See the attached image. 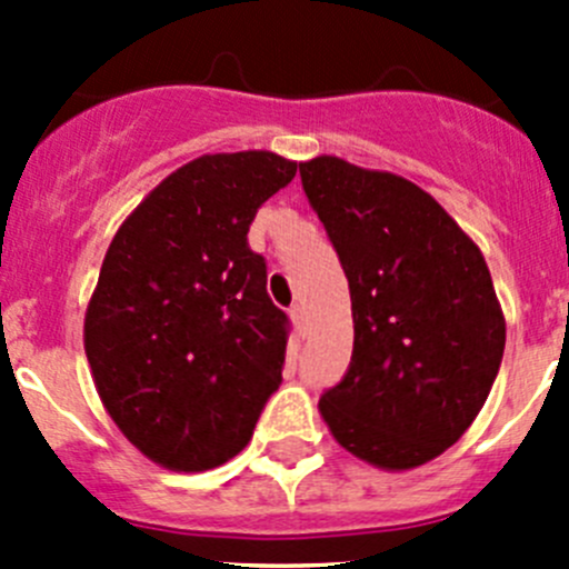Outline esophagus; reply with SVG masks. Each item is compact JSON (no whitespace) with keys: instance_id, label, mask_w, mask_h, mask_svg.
Masks as SVG:
<instances>
[{"instance_id":"34e87169","label":"esophagus","mask_w":569,"mask_h":569,"mask_svg":"<svg viewBox=\"0 0 569 569\" xmlns=\"http://www.w3.org/2000/svg\"><path fill=\"white\" fill-rule=\"evenodd\" d=\"M291 321H295V327L300 330V336H306L308 332V317H306V308L302 306H291Z\"/></svg>"}]
</instances>
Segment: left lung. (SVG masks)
Masks as SVG:
<instances>
[{"label":"left lung","instance_id":"left-lung-1","mask_svg":"<svg viewBox=\"0 0 569 569\" xmlns=\"http://www.w3.org/2000/svg\"><path fill=\"white\" fill-rule=\"evenodd\" d=\"M302 189L349 280L355 347L319 399L332 438L360 460H435L479 416L507 325L479 248L407 178L336 157L300 164Z\"/></svg>","mask_w":569,"mask_h":569}]
</instances>
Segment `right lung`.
Wrapping results in <instances>:
<instances>
[{
    "mask_svg": "<svg viewBox=\"0 0 569 569\" xmlns=\"http://www.w3.org/2000/svg\"><path fill=\"white\" fill-rule=\"evenodd\" d=\"M297 173L269 151L209 153L164 178L120 226L84 317V352L120 432L170 470L248 446L283 382L291 321L250 250L256 211Z\"/></svg>",
    "mask_w": 569,
    "mask_h": 569,
    "instance_id": "1",
    "label": "right lung"
}]
</instances>
